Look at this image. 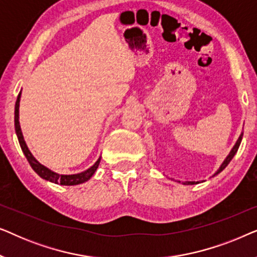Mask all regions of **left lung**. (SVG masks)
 Masks as SVG:
<instances>
[{"instance_id":"1","label":"left lung","mask_w":257,"mask_h":257,"mask_svg":"<svg viewBox=\"0 0 257 257\" xmlns=\"http://www.w3.org/2000/svg\"><path fill=\"white\" fill-rule=\"evenodd\" d=\"M242 136H243V133H241L240 137H238V139L236 140V143H235V145L233 146V149H231V151L229 152V154H228V156L226 157V159L223 160V163L221 164V166L219 167V170H217V171L215 172V173H214L213 177H215V175L219 174L220 172H222V171L224 170V168H226V167L228 166V164L230 163V160L233 159L234 156H235V154H236V152H237L238 147H240V144H241V140H242ZM177 181H178V182H180L179 180H177ZM182 184H184V185H194L195 182H194V181H184V182H182Z\"/></svg>"}]
</instances>
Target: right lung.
Returning <instances> with one entry per match:
<instances>
[{
  "mask_svg": "<svg viewBox=\"0 0 257 257\" xmlns=\"http://www.w3.org/2000/svg\"><path fill=\"white\" fill-rule=\"evenodd\" d=\"M21 93H22V90L20 91L19 96H17V100L15 104V131H16V136L19 138V143L21 145V149H22L24 156H26L27 160L29 161L30 166L33 167V170L36 172V173L40 175L42 179L44 180L54 182V184H59L63 186H75V185H79L83 184L87 180H90L91 177L94 174V172L97 171L98 166H99L100 163V158H98V160L94 163L92 166L87 170L80 172V173H76V174H59L56 173V172L51 171L50 168L45 167L44 165H42L40 161L36 160L33 154H31L30 150L28 149L26 140L23 138L22 135V130H21V125H20V100H21Z\"/></svg>",
  "mask_w": 257,
  "mask_h": 257,
  "instance_id": "right-lung-1",
  "label": "right lung"
}]
</instances>
